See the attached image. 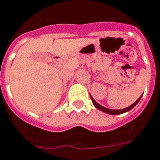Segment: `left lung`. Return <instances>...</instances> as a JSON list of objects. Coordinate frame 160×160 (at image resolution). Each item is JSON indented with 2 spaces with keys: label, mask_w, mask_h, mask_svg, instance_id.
Segmentation results:
<instances>
[{
  "label": "left lung",
  "mask_w": 160,
  "mask_h": 160,
  "mask_svg": "<svg viewBox=\"0 0 160 160\" xmlns=\"http://www.w3.org/2000/svg\"><path fill=\"white\" fill-rule=\"evenodd\" d=\"M141 97H142V95L140 97V98L137 99V100L136 101V102L133 103V104H132L131 106H129V107L126 108H123V109H118V110H113V109H109V108H104L102 107V106H101L100 104H98V102H96L94 99H93V98H92V96L90 95V98H91V100L92 102H93V104L94 105V107L96 108H98V109L101 110L102 112H106V113L108 114H112V115H117V114H122V113H124V112H128L129 110H131L132 108H133L136 106L137 103H138V102L140 101V99L141 98Z\"/></svg>",
  "instance_id": "1"
}]
</instances>
